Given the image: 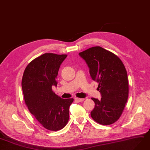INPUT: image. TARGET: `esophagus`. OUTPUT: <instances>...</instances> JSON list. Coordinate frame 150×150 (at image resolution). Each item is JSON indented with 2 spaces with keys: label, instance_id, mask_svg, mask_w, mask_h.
Here are the masks:
<instances>
[{
  "label": "esophagus",
  "instance_id": "34e87169",
  "mask_svg": "<svg viewBox=\"0 0 150 150\" xmlns=\"http://www.w3.org/2000/svg\"><path fill=\"white\" fill-rule=\"evenodd\" d=\"M84 98H75V100L77 101V102H83V101H84Z\"/></svg>",
  "mask_w": 150,
  "mask_h": 150
}]
</instances>
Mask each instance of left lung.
<instances>
[{
  "mask_svg": "<svg viewBox=\"0 0 150 150\" xmlns=\"http://www.w3.org/2000/svg\"><path fill=\"white\" fill-rule=\"evenodd\" d=\"M79 55L90 68L93 80L98 83L100 100L92 98L95 103L91 112L92 119L102 125H110L118 120L129 95L126 69L118 57L101 47L88 48Z\"/></svg>",
  "mask_w": 150,
  "mask_h": 150,
  "instance_id": "8db88e82",
  "label": "left lung"
}]
</instances>
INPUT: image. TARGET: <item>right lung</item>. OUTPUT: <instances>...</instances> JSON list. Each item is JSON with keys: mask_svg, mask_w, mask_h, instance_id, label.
<instances>
[{"mask_svg": "<svg viewBox=\"0 0 150 150\" xmlns=\"http://www.w3.org/2000/svg\"><path fill=\"white\" fill-rule=\"evenodd\" d=\"M67 55L46 53L28 64L22 78L24 99L28 110L48 130L56 131L66 126L73 98L63 99L52 91L57 86V76Z\"/></svg>", "mask_w": 150, "mask_h": 150, "instance_id": "add662e5", "label": "right lung"}]
</instances>
